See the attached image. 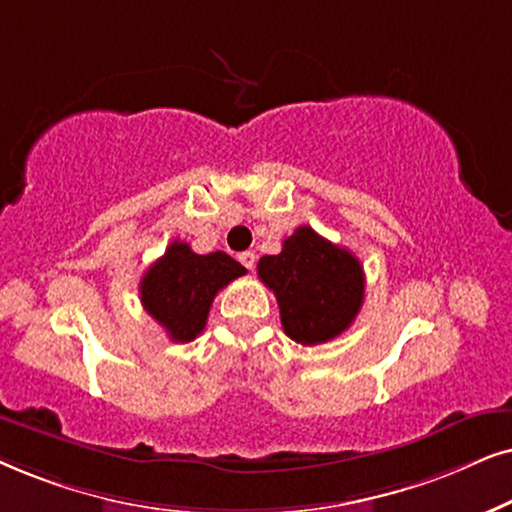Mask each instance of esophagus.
<instances>
[{
  "mask_svg": "<svg viewBox=\"0 0 512 512\" xmlns=\"http://www.w3.org/2000/svg\"><path fill=\"white\" fill-rule=\"evenodd\" d=\"M238 262L243 264L245 269H255V264H257V255L252 250H245V252H241V255H238Z\"/></svg>",
  "mask_w": 512,
  "mask_h": 512,
  "instance_id": "obj_1",
  "label": "esophagus"
}]
</instances>
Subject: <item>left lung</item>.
Returning a JSON list of instances; mask_svg holds the SVG:
<instances>
[{
	"label": "left lung",
	"instance_id": "obj_1",
	"mask_svg": "<svg viewBox=\"0 0 512 512\" xmlns=\"http://www.w3.org/2000/svg\"><path fill=\"white\" fill-rule=\"evenodd\" d=\"M257 276L276 295L285 335L313 346L342 335L365 299V274L358 257L297 227L278 255H264Z\"/></svg>",
	"mask_w": 512,
	"mask_h": 512
}]
</instances>
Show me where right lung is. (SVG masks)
Masks as SVG:
<instances>
[{
  "instance_id": "1",
  "label": "right lung",
  "mask_w": 512,
  "mask_h": 512,
  "mask_svg": "<svg viewBox=\"0 0 512 512\" xmlns=\"http://www.w3.org/2000/svg\"><path fill=\"white\" fill-rule=\"evenodd\" d=\"M243 274L245 267L227 252L196 255L187 243L173 241L142 276L140 299L168 337L185 344L203 332L217 292Z\"/></svg>"
}]
</instances>
